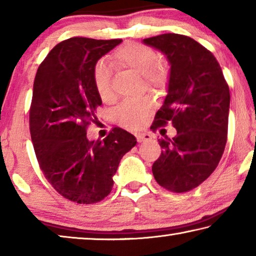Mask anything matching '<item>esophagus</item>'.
<instances>
[{
	"instance_id": "34e87169",
	"label": "esophagus",
	"mask_w": 256,
	"mask_h": 256,
	"mask_svg": "<svg viewBox=\"0 0 256 256\" xmlns=\"http://www.w3.org/2000/svg\"><path fill=\"white\" fill-rule=\"evenodd\" d=\"M136 138L138 142H144V141H149L152 138L151 136V134L149 133H136Z\"/></svg>"
}]
</instances>
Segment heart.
<instances>
[{
	"instance_id": "b5f03b06",
	"label": "heart",
	"mask_w": 256,
	"mask_h": 256,
	"mask_svg": "<svg viewBox=\"0 0 256 256\" xmlns=\"http://www.w3.org/2000/svg\"><path fill=\"white\" fill-rule=\"evenodd\" d=\"M115 66L130 68L142 76L146 88H160L167 79L166 68L158 62L154 50L140 42H126L112 54ZM94 84L98 96L104 102L114 98L110 73L104 64H98L94 72ZM154 110V102L150 97H140L125 102L116 112L118 123L125 128H136Z\"/></svg>"
}]
</instances>
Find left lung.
Instances as JSON below:
<instances>
[{"label":"left lung","instance_id":"obj_1","mask_svg":"<svg viewBox=\"0 0 256 256\" xmlns=\"http://www.w3.org/2000/svg\"><path fill=\"white\" fill-rule=\"evenodd\" d=\"M146 45L170 62L167 96L154 116V128L170 122L176 136L159 138L162 154L152 174L164 188L188 192L218 166L227 142L230 94L214 54L193 38L162 34L146 38Z\"/></svg>","mask_w":256,"mask_h":256}]
</instances>
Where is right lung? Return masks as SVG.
<instances>
[{"label":"right lung","mask_w":256,"mask_h":256,"mask_svg":"<svg viewBox=\"0 0 256 256\" xmlns=\"http://www.w3.org/2000/svg\"><path fill=\"white\" fill-rule=\"evenodd\" d=\"M120 42L68 38L50 52L34 76L29 112L34 154L56 192L79 204L97 203L110 193L120 159L136 144V136L120 128L104 140L86 138L102 105L94 68Z\"/></svg>","instance_id":"obj_1"}]
</instances>
